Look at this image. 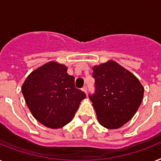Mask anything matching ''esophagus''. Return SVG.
Instances as JSON below:
<instances>
[{
    "instance_id": "obj_1",
    "label": "esophagus",
    "mask_w": 161,
    "mask_h": 161,
    "mask_svg": "<svg viewBox=\"0 0 161 161\" xmlns=\"http://www.w3.org/2000/svg\"><path fill=\"white\" fill-rule=\"evenodd\" d=\"M82 91H83V92H84L85 93H87V86H84V87H83V88H82Z\"/></svg>"
}]
</instances>
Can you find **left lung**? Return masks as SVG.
Wrapping results in <instances>:
<instances>
[{
  "mask_svg": "<svg viewBox=\"0 0 161 161\" xmlns=\"http://www.w3.org/2000/svg\"><path fill=\"white\" fill-rule=\"evenodd\" d=\"M95 92L89 98L98 122L117 129L136 114L143 99L144 87L138 78L113 60L92 67Z\"/></svg>",
  "mask_w": 161,
  "mask_h": 161,
  "instance_id": "left-lung-1",
  "label": "left lung"
}]
</instances>
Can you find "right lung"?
Returning <instances> with one entry per match:
<instances>
[{"mask_svg":"<svg viewBox=\"0 0 161 161\" xmlns=\"http://www.w3.org/2000/svg\"><path fill=\"white\" fill-rule=\"evenodd\" d=\"M68 68L49 62L31 73L22 85V93L36 120L52 129L64 126L74 118L86 94L75 87Z\"/></svg>","mask_w":161,"mask_h":161,"instance_id":"right-lung-1","label":"right lung"}]
</instances>
